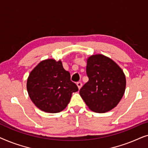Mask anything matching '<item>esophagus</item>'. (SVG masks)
Here are the masks:
<instances>
[{
	"label": "esophagus",
	"mask_w": 148,
	"mask_h": 148,
	"mask_svg": "<svg viewBox=\"0 0 148 148\" xmlns=\"http://www.w3.org/2000/svg\"><path fill=\"white\" fill-rule=\"evenodd\" d=\"M77 86L79 90H80L81 88L82 87V82H77Z\"/></svg>",
	"instance_id": "obj_1"
}]
</instances>
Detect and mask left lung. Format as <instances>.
Segmentation results:
<instances>
[{"mask_svg": "<svg viewBox=\"0 0 148 148\" xmlns=\"http://www.w3.org/2000/svg\"><path fill=\"white\" fill-rule=\"evenodd\" d=\"M89 81L79 94L91 110L108 112L119 104L126 88V77L120 66L111 58L98 54L87 58Z\"/></svg>", "mask_w": 148, "mask_h": 148, "instance_id": "obj_1", "label": "left lung"}]
</instances>
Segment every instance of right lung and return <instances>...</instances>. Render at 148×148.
I'll return each instance as SVG.
<instances>
[{"mask_svg":"<svg viewBox=\"0 0 148 148\" xmlns=\"http://www.w3.org/2000/svg\"><path fill=\"white\" fill-rule=\"evenodd\" d=\"M27 90L40 110L56 113L66 108L78 88L71 81L69 72L64 69L61 60L48 58L42 60L30 72Z\"/></svg>","mask_w":148,"mask_h":148,"instance_id":"1","label":"right lung"}]
</instances>
